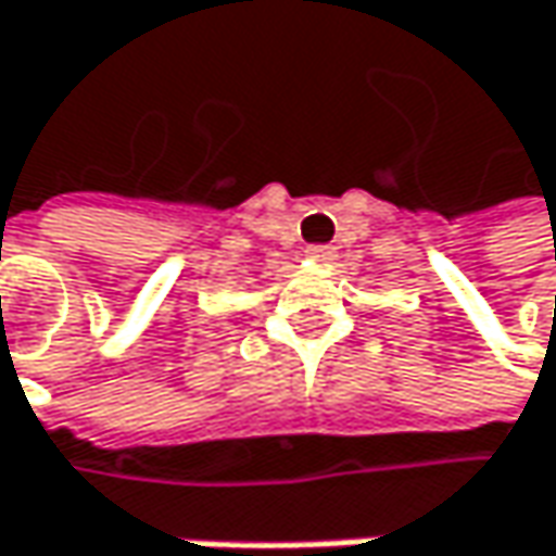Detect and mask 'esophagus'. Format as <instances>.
<instances>
[{"label": "esophagus", "instance_id": "1", "mask_svg": "<svg viewBox=\"0 0 556 556\" xmlns=\"http://www.w3.org/2000/svg\"><path fill=\"white\" fill-rule=\"evenodd\" d=\"M315 257H330V248H312Z\"/></svg>", "mask_w": 556, "mask_h": 556}]
</instances>
